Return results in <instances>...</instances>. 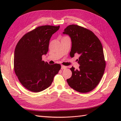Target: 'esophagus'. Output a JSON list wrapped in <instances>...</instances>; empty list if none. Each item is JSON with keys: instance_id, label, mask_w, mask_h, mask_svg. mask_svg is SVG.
I'll return each instance as SVG.
<instances>
[{"instance_id": "esophagus-1", "label": "esophagus", "mask_w": 121, "mask_h": 121, "mask_svg": "<svg viewBox=\"0 0 121 121\" xmlns=\"http://www.w3.org/2000/svg\"><path fill=\"white\" fill-rule=\"evenodd\" d=\"M66 69V66H64V65H61V69L62 70H64V69Z\"/></svg>"}]
</instances>
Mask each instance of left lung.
I'll return each instance as SVG.
<instances>
[{
    "mask_svg": "<svg viewBox=\"0 0 121 121\" xmlns=\"http://www.w3.org/2000/svg\"><path fill=\"white\" fill-rule=\"evenodd\" d=\"M63 34L71 38V57L75 53L80 56L77 60L78 70L70 68L72 75L66 80L69 85L79 92L91 91L99 84L106 67L101 43L91 30L77 25H69Z\"/></svg>",
    "mask_w": 121,
    "mask_h": 121,
    "instance_id": "8db88e82",
    "label": "left lung"
}]
</instances>
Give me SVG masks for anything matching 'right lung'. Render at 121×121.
<instances>
[{
  "instance_id": "1",
  "label": "right lung",
  "mask_w": 121,
  "mask_h": 121,
  "mask_svg": "<svg viewBox=\"0 0 121 121\" xmlns=\"http://www.w3.org/2000/svg\"><path fill=\"white\" fill-rule=\"evenodd\" d=\"M60 28L43 25L26 33L17 43L14 55V70L21 84L38 92L49 87L61 69L59 64L49 65L42 60L48 51L51 37Z\"/></svg>"
}]
</instances>
